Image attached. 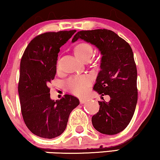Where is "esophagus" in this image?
Masks as SVG:
<instances>
[{
	"label": "esophagus",
	"instance_id": "esophagus-1",
	"mask_svg": "<svg viewBox=\"0 0 160 160\" xmlns=\"http://www.w3.org/2000/svg\"><path fill=\"white\" fill-rule=\"evenodd\" d=\"M86 102H87V99L85 98H80V104H84V103H86Z\"/></svg>",
	"mask_w": 160,
	"mask_h": 160
}]
</instances>
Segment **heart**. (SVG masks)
Returning a JSON list of instances; mask_svg holds the SVG:
<instances>
[{
    "instance_id": "1",
    "label": "heart",
    "mask_w": 160,
    "mask_h": 160,
    "mask_svg": "<svg viewBox=\"0 0 160 160\" xmlns=\"http://www.w3.org/2000/svg\"><path fill=\"white\" fill-rule=\"evenodd\" d=\"M74 52L75 56L79 59L83 61L85 59H90L92 56L93 49L92 47L89 43H80L75 46ZM89 85H90V80L85 76L72 77L65 82L67 89L77 95L84 94Z\"/></svg>"
}]
</instances>
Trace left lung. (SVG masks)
<instances>
[{
	"instance_id": "obj_1",
	"label": "left lung",
	"mask_w": 160,
	"mask_h": 160,
	"mask_svg": "<svg viewBox=\"0 0 160 160\" xmlns=\"http://www.w3.org/2000/svg\"><path fill=\"white\" fill-rule=\"evenodd\" d=\"M78 39L95 45L102 55L93 89L111 98L108 102H98L99 111L92 117V122L99 132L116 135L127 127L137 104V68L132 49L126 40L108 29L80 31L72 42Z\"/></svg>"
}]
</instances>
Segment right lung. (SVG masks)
<instances>
[{
  "mask_svg": "<svg viewBox=\"0 0 160 160\" xmlns=\"http://www.w3.org/2000/svg\"><path fill=\"white\" fill-rule=\"evenodd\" d=\"M75 32L60 31L38 35L22 57L18 86L22 114L28 128L40 138H54L63 133L70 113L80 104L71 95L52 100L48 87L56 76L60 47Z\"/></svg>",
  "mask_w": 160,
  "mask_h": 160,
  "instance_id": "1",
  "label": "right lung"
}]
</instances>
